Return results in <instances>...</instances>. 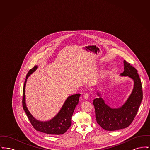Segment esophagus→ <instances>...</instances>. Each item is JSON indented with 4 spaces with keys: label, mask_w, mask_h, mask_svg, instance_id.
I'll list each match as a JSON object with an SVG mask.
<instances>
[{
    "label": "esophagus",
    "mask_w": 150,
    "mask_h": 150,
    "mask_svg": "<svg viewBox=\"0 0 150 150\" xmlns=\"http://www.w3.org/2000/svg\"><path fill=\"white\" fill-rule=\"evenodd\" d=\"M83 97H84V98L86 99V100H88V98H89V94L88 93H86L84 94L83 95Z\"/></svg>",
    "instance_id": "1"
}]
</instances>
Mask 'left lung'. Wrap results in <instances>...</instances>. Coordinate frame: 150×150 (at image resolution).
Instances as JSON below:
<instances>
[{
    "label": "left lung",
    "instance_id": "obj_1",
    "mask_svg": "<svg viewBox=\"0 0 150 150\" xmlns=\"http://www.w3.org/2000/svg\"><path fill=\"white\" fill-rule=\"evenodd\" d=\"M124 71L121 76H128L134 81L132 92L125 102L120 107L113 108L106 103L97 92L98 98L93 100L97 122L106 130L114 131L129 127L134 120L142 100L141 81L136 69L126 61H123Z\"/></svg>",
    "mask_w": 150,
    "mask_h": 150
}]
</instances>
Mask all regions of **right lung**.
<instances>
[{
  "mask_svg": "<svg viewBox=\"0 0 150 150\" xmlns=\"http://www.w3.org/2000/svg\"><path fill=\"white\" fill-rule=\"evenodd\" d=\"M37 69L38 66H35L34 68L28 72L26 75L23 88V108L32 125L36 130L48 134H63L71 125L72 116L75 107L78 104L80 94H73L68 97L58 114L50 120L43 121L37 120L30 112L26 106L25 100V87L27 79L31 74L35 71Z\"/></svg>",
  "mask_w": 150,
  "mask_h": 150,
  "instance_id": "obj_1",
  "label": "right lung"
}]
</instances>
